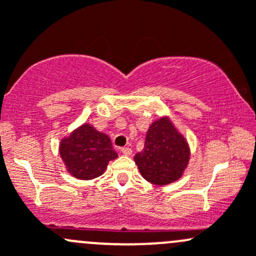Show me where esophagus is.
<instances>
[{
	"instance_id": "obj_1",
	"label": "esophagus",
	"mask_w": 256,
	"mask_h": 256,
	"mask_svg": "<svg viewBox=\"0 0 256 256\" xmlns=\"http://www.w3.org/2000/svg\"><path fill=\"white\" fill-rule=\"evenodd\" d=\"M121 152H122L125 156H131V154H132V150H131L130 147H124V148H121Z\"/></svg>"
}]
</instances>
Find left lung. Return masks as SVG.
Listing matches in <instances>:
<instances>
[{"label": "left lung", "mask_w": 256, "mask_h": 256, "mask_svg": "<svg viewBox=\"0 0 256 256\" xmlns=\"http://www.w3.org/2000/svg\"><path fill=\"white\" fill-rule=\"evenodd\" d=\"M190 156V150L184 136L171 118L164 116L150 125L144 150L138 152L134 160L144 180L166 186L183 176Z\"/></svg>", "instance_id": "left-lung-1"}]
</instances>
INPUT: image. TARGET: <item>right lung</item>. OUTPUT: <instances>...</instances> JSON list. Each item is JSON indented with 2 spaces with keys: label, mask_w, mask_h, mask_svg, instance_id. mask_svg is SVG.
Returning <instances> with one entry per match:
<instances>
[{
  "label": "right lung",
  "mask_w": 256,
  "mask_h": 256,
  "mask_svg": "<svg viewBox=\"0 0 256 256\" xmlns=\"http://www.w3.org/2000/svg\"><path fill=\"white\" fill-rule=\"evenodd\" d=\"M59 154L69 174L78 180L102 176L110 161L118 157L109 136L85 122L62 138Z\"/></svg>",
  "instance_id": "obj_1"
}]
</instances>
